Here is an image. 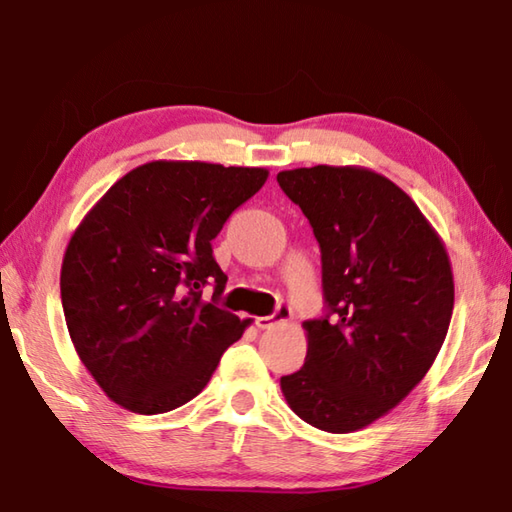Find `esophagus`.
Instances as JSON below:
<instances>
[{
	"label": "esophagus",
	"instance_id": "1",
	"mask_svg": "<svg viewBox=\"0 0 512 512\" xmlns=\"http://www.w3.org/2000/svg\"><path fill=\"white\" fill-rule=\"evenodd\" d=\"M289 318H291V307L289 305H280V307L275 309L273 316H257L255 318V325L259 329H271L277 323H287Z\"/></svg>",
	"mask_w": 512,
	"mask_h": 512
}]
</instances>
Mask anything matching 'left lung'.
<instances>
[{
	"label": "left lung",
	"instance_id": "8db88e82",
	"mask_svg": "<svg viewBox=\"0 0 512 512\" xmlns=\"http://www.w3.org/2000/svg\"><path fill=\"white\" fill-rule=\"evenodd\" d=\"M277 183L314 228L327 316L302 323L305 366L280 379L311 427L352 433L395 409L436 361L454 309L443 239L413 198L366 167H300Z\"/></svg>",
	"mask_w": 512,
	"mask_h": 512
}]
</instances>
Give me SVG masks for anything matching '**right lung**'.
<instances>
[{"mask_svg": "<svg viewBox=\"0 0 512 512\" xmlns=\"http://www.w3.org/2000/svg\"><path fill=\"white\" fill-rule=\"evenodd\" d=\"M264 167L153 160L119 178L83 216L60 268V298L74 350L112 402L142 415L187 404L241 339L216 300L228 275L212 239L255 196Z\"/></svg>", "mask_w": 512, "mask_h": 512, "instance_id": "obj_1", "label": "right lung"}]
</instances>
